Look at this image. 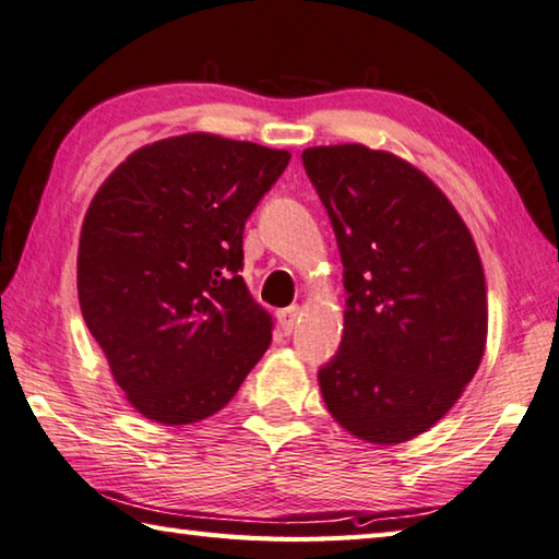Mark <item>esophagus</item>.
Wrapping results in <instances>:
<instances>
[{
  "label": "esophagus",
  "instance_id": "obj_1",
  "mask_svg": "<svg viewBox=\"0 0 559 559\" xmlns=\"http://www.w3.org/2000/svg\"><path fill=\"white\" fill-rule=\"evenodd\" d=\"M298 320H300V306H290V308L278 312V322H281L283 334H290L293 330H296Z\"/></svg>",
  "mask_w": 559,
  "mask_h": 559
}]
</instances>
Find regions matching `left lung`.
Listing matches in <instances>:
<instances>
[{
    "mask_svg": "<svg viewBox=\"0 0 559 559\" xmlns=\"http://www.w3.org/2000/svg\"><path fill=\"white\" fill-rule=\"evenodd\" d=\"M302 164L349 293L340 352L318 373L324 405L364 442H408L448 415L481 364V257L450 198L391 151L312 146Z\"/></svg>",
    "mask_w": 559,
    "mask_h": 559,
    "instance_id": "8db88e82",
    "label": "left lung"
}]
</instances>
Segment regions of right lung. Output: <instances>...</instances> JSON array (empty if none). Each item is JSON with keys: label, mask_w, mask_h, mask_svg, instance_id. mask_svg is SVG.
Returning <instances> with one entry per match:
<instances>
[{"label": "right lung", "mask_w": 559, "mask_h": 559, "mask_svg": "<svg viewBox=\"0 0 559 559\" xmlns=\"http://www.w3.org/2000/svg\"><path fill=\"white\" fill-rule=\"evenodd\" d=\"M288 160L190 131L136 148L97 188L80 229V310L144 418H210L269 349L271 318L237 271L245 222Z\"/></svg>", "instance_id": "add662e5"}]
</instances>
